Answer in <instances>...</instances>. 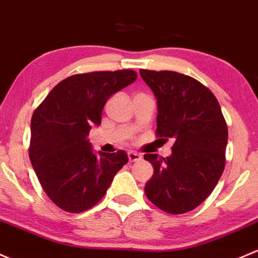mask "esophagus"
I'll use <instances>...</instances> for the list:
<instances>
[{"instance_id": "34e87169", "label": "esophagus", "mask_w": 258, "mask_h": 258, "mask_svg": "<svg viewBox=\"0 0 258 258\" xmlns=\"http://www.w3.org/2000/svg\"><path fill=\"white\" fill-rule=\"evenodd\" d=\"M128 158H129V161H139L142 160V154L140 153H137V151H128Z\"/></svg>"}]
</instances>
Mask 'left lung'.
Wrapping results in <instances>:
<instances>
[{
    "label": "left lung",
    "instance_id": "obj_1",
    "mask_svg": "<svg viewBox=\"0 0 258 258\" xmlns=\"http://www.w3.org/2000/svg\"><path fill=\"white\" fill-rule=\"evenodd\" d=\"M139 72L156 98V135L175 142L165 159L144 155L154 166L145 194L163 211L185 214L198 208L221 177L226 121L216 97L196 79L171 71Z\"/></svg>",
    "mask_w": 258,
    "mask_h": 258
}]
</instances>
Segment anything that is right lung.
<instances>
[{
    "mask_svg": "<svg viewBox=\"0 0 258 258\" xmlns=\"http://www.w3.org/2000/svg\"><path fill=\"white\" fill-rule=\"evenodd\" d=\"M134 71L92 72L59 82L31 119L30 159L47 196L67 212L99 203L128 154L93 151L88 137L100 125L103 107L114 93L134 83Z\"/></svg>",
    "mask_w": 258,
    "mask_h": 258,
    "instance_id": "1",
    "label": "right lung"
}]
</instances>
